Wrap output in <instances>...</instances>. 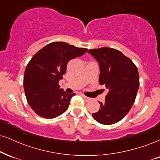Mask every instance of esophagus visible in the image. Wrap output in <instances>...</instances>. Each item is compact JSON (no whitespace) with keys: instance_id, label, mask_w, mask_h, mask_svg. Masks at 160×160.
<instances>
[{"instance_id":"34e87169","label":"esophagus","mask_w":160,"mask_h":160,"mask_svg":"<svg viewBox=\"0 0 160 160\" xmlns=\"http://www.w3.org/2000/svg\"><path fill=\"white\" fill-rule=\"evenodd\" d=\"M82 97H83V98H84V101H85V102H90V100H91V98L88 97V96H82Z\"/></svg>"}]
</instances>
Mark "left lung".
<instances>
[{"mask_svg":"<svg viewBox=\"0 0 160 160\" xmlns=\"http://www.w3.org/2000/svg\"><path fill=\"white\" fill-rule=\"evenodd\" d=\"M98 62V82L104 84L109 92L100 108L92 113L93 119L102 125H113L123 119L134 103L139 87L137 66L119 50L110 47L89 50Z\"/></svg>","mask_w":160,"mask_h":160,"instance_id":"obj_1","label":"left lung"}]
</instances>
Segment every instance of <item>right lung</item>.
<instances>
[{"label":"right lung","instance_id":"1","mask_svg":"<svg viewBox=\"0 0 160 160\" xmlns=\"http://www.w3.org/2000/svg\"><path fill=\"white\" fill-rule=\"evenodd\" d=\"M88 49L65 42H52L41 49L27 64L23 88L27 102L35 113L52 119L64 113L76 93H66L58 82L66 72L72 58L84 55Z\"/></svg>","mask_w":160,"mask_h":160}]
</instances>
